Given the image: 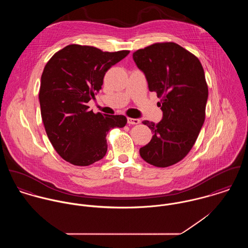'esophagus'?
I'll return each instance as SVG.
<instances>
[{"label":"esophagus","mask_w":248,"mask_h":248,"mask_svg":"<svg viewBox=\"0 0 248 248\" xmlns=\"http://www.w3.org/2000/svg\"><path fill=\"white\" fill-rule=\"evenodd\" d=\"M140 123V120L138 118H128V124L130 125H137Z\"/></svg>","instance_id":"obj_1"}]
</instances>
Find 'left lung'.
Returning <instances> with one entry per match:
<instances>
[{
  "instance_id": "8db88e82",
  "label": "left lung",
  "mask_w": 248,
  "mask_h": 248,
  "mask_svg": "<svg viewBox=\"0 0 248 248\" xmlns=\"http://www.w3.org/2000/svg\"><path fill=\"white\" fill-rule=\"evenodd\" d=\"M133 58L163 111L157 124L142 122L154 136L140 149V156L155 167L174 165L188 155L204 123L208 86L203 68L198 57L173 42L140 48Z\"/></svg>"
}]
</instances>
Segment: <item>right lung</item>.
I'll return each mask as SVG.
<instances>
[{"label":"right lung","instance_id":"obj_1","mask_svg":"<svg viewBox=\"0 0 248 248\" xmlns=\"http://www.w3.org/2000/svg\"><path fill=\"white\" fill-rule=\"evenodd\" d=\"M129 53L73 44L45 66L39 92L41 115L49 141L66 161L89 166L102 159L108 132L126 125V116L94 113L87 103L101 90L108 70Z\"/></svg>","mask_w":248,"mask_h":248}]
</instances>
